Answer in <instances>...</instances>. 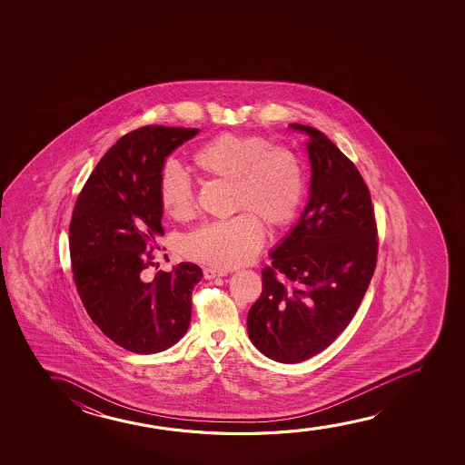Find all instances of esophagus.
<instances>
[{
  "label": "esophagus",
  "mask_w": 465,
  "mask_h": 465,
  "mask_svg": "<svg viewBox=\"0 0 465 465\" xmlns=\"http://www.w3.org/2000/svg\"><path fill=\"white\" fill-rule=\"evenodd\" d=\"M225 272L223 270H216V268L204 267L203 268V276L204 280H214V278H219V276H225Z\"/></svg>",
  "instance_id": "34e87169"
}]
</instances>
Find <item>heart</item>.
I'll use <instances>...</instances> for the list:
<instances>
[{
	"mask_svg": "<svg viewBox=\"0 0 465 465\" xmlns=\"http://www.w3.org/2000/svg\"><path fill=\"white\" fill-rule=\"evenodd\" d=\"M192 165L203 178L230 181L233 210L246 211L225 221L206 223L191 232L183 251L210 267H238L261 248L263 227L281 229L292 223L305 195L303 168L287 147L270 146L261 134H221L192 153ZM159 202L166 216L185 221L197 200L191 181L176 165L159 174Z\"/></svg>",
	"mask_w": 465,
	"mask_h": 465,
	"instance_id": "b5f03b06",
	"label": "heart"
}]
</instances>
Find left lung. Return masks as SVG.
<instances>
[{
  "instance_id": "obj_1",
  "label": "left lung",
  "mask_w": 465,
  "mask_h": 465,
  "mask_svg": "<svg viewBox=\"0 0 465 465\" xmlns=\"http://www.w3.org/2000/svg\"><path fill=\"white\" fill-rule=\"evenodd\" d=\"M310 136L312 197L295 229L262 270L248 314L251 341L276 362H303L331 346L354 318L375 273L378 229L362 174L324 134Z\"/></svg>"
}]
</instances>
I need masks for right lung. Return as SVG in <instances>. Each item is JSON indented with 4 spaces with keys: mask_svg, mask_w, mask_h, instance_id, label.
Segmentation results:
<instances>
[{
    "mask_svg": "<svg viewBox=\"0 0 465 465\" xmlns=\"http://www.w3.org/2000/svg\"><path fill=\"white\" fill-rule=\"evenodd\" d=\"M198 128L146 125L103 155L77 195L70 223L73 280L100 331L124 350L172 348L191 324L192 289L202 268L184 262L146 280L162 227L159 174L166 155Z\"/></svg>",
    "mask_w": 465,
    "mask_h": 465,
    "instance_id": "obj_1",
    "label": "right lung"
}]
</instances>
